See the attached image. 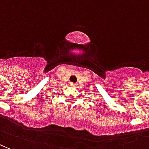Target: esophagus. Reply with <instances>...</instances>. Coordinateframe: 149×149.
Instances as JSON below:
<instances>
[{"label": "esophagus", "instance_id": "esophagus-1", "mask_svg": "<svg viewBox=\"0 0 149 149\" xmlns=\"http://www.w3.org/2000/svg\"><path fill=\"white\" fill-rule=\"evenodd\" d=\"M70 86H72V87H75L76 84H74V83H73V82H71V83H70Z\"/></svg>", "mask_w": 149, "mask_h": 149}]
</instances>
